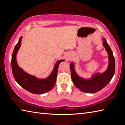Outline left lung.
Returning a JSON list of instances; mask_svg holds the SVG:
<instances>
[{
    "label": "left lung",
    "instance_id": "left-lung-1",
    "mask_svg": "<svg viewBox=\"0 0 125 125\" xmlns=\"http://www.w3.org/2000/svg\"><path fill=\"white\" fill-rule=\"evenodd\" d=\"M103 44L105 48L108 55V63L107 70L104 73H96L92 76L91 78L84 79L79 77L75 70V64L71 62L70 64L71 79L75 85L81 91L94 94L99 91L109 83L115 73V59L113 52L105 38H103Z\"/></svg>",
    "mask_w": 125,
    "mask_h": 125
}]
</instances>
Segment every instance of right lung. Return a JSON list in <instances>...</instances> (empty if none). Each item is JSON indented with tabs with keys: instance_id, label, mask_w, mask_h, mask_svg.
Wrapping results in <instances>:
<instances>
[{
	"instance_id": "1",
	"label": "right lung",
	"mask_w": 125,
	"mask_h": 125,
	"mask_svg": "<svg viewBox=\"0 0 125 125\" xmlns=\"http://www.w3.org/2000/svg\"><path fill=\"white\" fill-rule=\"evenodd\" d=\"M22 38V36L19 40L12 55L11 65L13 75L18 84L28 92L37 94H43L50 91L54 87L56 81L59 64L64 60L57 61L50 75L46 78L39 79L35 76L30 75L19 67L16 58L18 50L21 44Z\"/></svg>"
}]
</instances>
